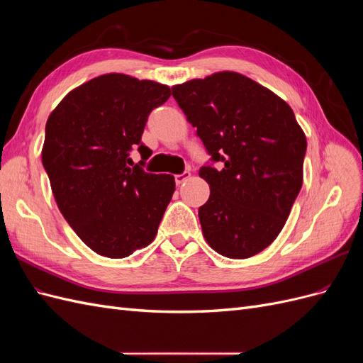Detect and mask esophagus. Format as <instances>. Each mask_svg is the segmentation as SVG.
<instances>
[{
	"instance_id": "esophagus-1",
	"label": "esophagus",
	"mask_w": 363,
	"mask_h": 363,
	"mask_svg": "<svg viewBox=\"0 0 363 363\" xmlns=\"http://www.w3.org/2000/svg\"><path fill=\"white\" fill-rule=\"evenodd\" d=\"M189 177H191V172L179 174V175H175V183H177V184L180 186V184H183L186 180H189Z\"/></svg>"
}]
</instances>
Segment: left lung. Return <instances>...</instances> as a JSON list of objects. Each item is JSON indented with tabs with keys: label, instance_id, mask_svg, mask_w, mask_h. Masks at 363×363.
I'll return each instance as SVG.
<instances>
[{
	"label": "left lung",
	"instance_id": "obj_1",
	"mask_svg": "<svg viewBox=\"0 0 363 363\" xmlns=\"http://www.w3.org/2000/svg\"><path fill=\"white\" fill-rule=\"evenodd\" d=\"M172 95L223 164L200 169L211 188L199 208L204 239L230 259L256 256L279 236L301 189L303 128L286 101L239 72L175 84Z\"/></svg>",
	"mask_w": 363,
	"mask_h": 363
}]
</instances>
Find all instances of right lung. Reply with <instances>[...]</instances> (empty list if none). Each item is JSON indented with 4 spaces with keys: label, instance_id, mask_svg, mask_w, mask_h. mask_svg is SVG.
<instances>
[{
    "label": "right lung",
    "instance_id": "add662e5",
    "mask_svg": "<svg viewBox=\"0 0 363 363\" xmlns=\"http://www.w3.org/2000/svg\"><path fill=\"white\" fill-rule=\"evenodd\" d=\"M169 86L125 74H104L75 87L50 113L42 147L59 211L96 255L123 259L155 240L175 191L171 174L133 167L152 108ZM144 164V162H140Z\"/></svg>",
    "mask_w": 363,
    "mask_h": 363
}]
</instances>
